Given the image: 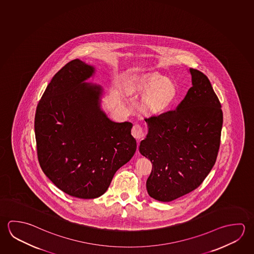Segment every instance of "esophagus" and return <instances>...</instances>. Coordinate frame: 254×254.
<instances>
[{
  "label": "esophagus",
  "instance_id": "34e87169",
  "mask_svg": "<svg viewBox=\"0 0 254 254\" xmlns=\"http://www.w3.org/2000/svg\"><path fill=\"white\" fill-rule=\"evenodd\" d=\"M132 135L136 140H141L144 136V129L142 126L139 125V124L133 125V128H132Z\"/></svg>",
  "mask_w": 254,
  "mask_h": 254
}]
</instances>
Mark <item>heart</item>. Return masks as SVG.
Returning <instances> with one entry per match:
<instances>
[{"instance_id": "obj_1", "label": "heart", "mask_w": 254, "mask_h": 254, "mask_svg": "<svg viewBox=\"0 0 254 254\" xmlns=\"http://www.w3.org/2000/svg\"><path fill=\"white\" fill-rule=\"evenodd\" d=\"M137 88L146 93L142 104L144 109L151 113L164 112L178 96V89L173 82L158 74L142 77L138 81Z\"/></svg>"}]
</instances>
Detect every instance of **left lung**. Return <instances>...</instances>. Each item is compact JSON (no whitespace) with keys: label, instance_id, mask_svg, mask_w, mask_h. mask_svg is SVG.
<instances>
[{"label":"left lung","instance_id":"1","mask_svg":"<svg viewBox=\"0 0 254 254\" xmlns=\"http://www.w3.org/2000/svg\"><path fill=\"white\" fill-rule=\"evenodd\" d=\"M191 86L176 110L145 118L148 134L139 151L152 169L147 191L171 201L200 187L217 160L223 124L221 104L209 78L190 68Z\"/></svg>","mask_w":254,"mask_h":254}]
</instances>
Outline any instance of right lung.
I'll return each mask as SVG.
<instances>
[{
    "mask_svg": "<svg viewBox=\"0 0 254 254\" xmlns=\"http://www.w3.org/2000/svg\"><path fill=\"white\" fill-rule=\"evenodd\" d=\"M94 68L73 60L47 85L35 116L41 169L59 189L80 199L107 191L136 151L133 124L110 121L99 107L102 88L84 83Z\"/></svg>",
    "mask_w": 254,
    "mask_h": 254,
    "instance_id": "right-lung-1",
    "label": "right lung"
}]
</instances>
